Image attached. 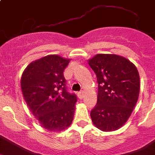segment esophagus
I'll return each instance as SVG.
<instances>
[{
    "mask_svg": "<svg viewBox=\"0 0 155 155\" xmlns=\"http://www.w3.org/2000/svg\"><path fill=\"white\" fill-rule=\"evenodd\" d=\"M84 94H85V92H84V91L78 92V96H79V97H80V98H83L84 96Z\"/></svg>",
    "mask_w": 155,
    "mask_h": 155,
    "instance_id": "34e87169",
    "label": "esophagus"
}]
</instances>
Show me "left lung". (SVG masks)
I'll list each match as a JSON object with an SVG mask.
<instances>
[{"instance_id": "8db88e82", "label": "left lung", "mask_w": 155, "mask_h": 155, "mask_svg": "<svg viewBox=\"0 0 155 155\" xmlns=\"http://www.w3.org/2000/svg\"><path fill=\"white\" fill-rule=\"evenodd\" d=\"M97 76V102L91 112L94 125L103 132L119 129L139 98L140 75L132 62L116 54H97L88 60Z\"/></svg>"}]
</instances>
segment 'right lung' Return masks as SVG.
I'll use <instances>...</instances> for the list:
<instances>
[{
    "mask_svg": "<svg viewBox=\"0 0 155 155\" xmlns=\"http://www.w3.org/2000/svg\"><path fill=\"white\" fill-rule=\"evenodd\" d=\"M70 59L48 55L30 63L20 80L26 103L40 125L61 132L71 125L77 101L66 90L64 71Z\"/></svg>",
    "mask_w": 155,
    "mask_h": 155,
    "instance_id": "right-lung-1",
    "label": "right lung"
}]
</instances>
